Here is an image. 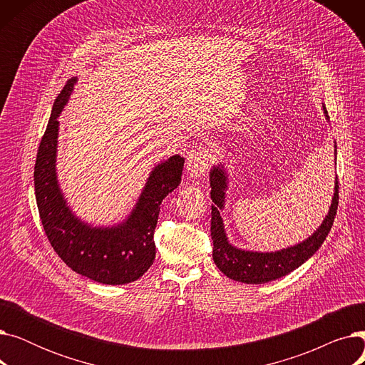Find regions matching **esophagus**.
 Masks as SVG:
<instances>
[{
    "mask_svg": "<svg viewBox=\"0 0 365 365\" xmlns=\"http://www.w3.org/2000/svg\"><path fill=\"white\" fill-rule=\"evenodd\" d=\"M212 163V152L204 148H197L190 150L186 158V171L192 179H202Z\"/></svg>",
    "mask_w": 365,
    "mask_h": 365,
    "instance_id": "esophagus-1",
    "label": "esophagus"
}]
</instances>
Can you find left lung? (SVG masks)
I'll use <instances>...</instances> for the list:
<instances>
[{
    "instance_id": "obj_1",
    "label": "left lung",
    "mask_w": 365,
    "mask_h": 365,
    "mask_svg": "<svg viewBox=\"0 0 365 365\" xmlns=\"http://www.w3.org/2000/svg\"><path fill=\"white\" fill-rule=\"evenodd\" d=\"M325 120L330 121L327 109L322 105ZM334 155H337V146L334 142ZM337 176L334 182V194L329 208L327 216L317 231L292 247L281 248L277 252H252L232 245L227 240L225 223L220 212L225 208L226 190L229 186V175L226 167L220 163L210 170V197L213 200L212 205V240H213V260L219 269L234 281L245 284H263L278 279L287 274L293 272L309 257H312L318 248L327 238L334 222L339 204V185Z\"/></svg>"
}]
</instances>
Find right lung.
Segmentation results:
<instances>
[{
  "mask_svg": "<svg viewBox=\"0 0 365 365\" xmlns=\"http://www.w3.org/2000/svg\"><path fill=\"white\" fill-rule=\"evenodd\" d=\"M78 78H71L53 105L38 148L34 185L38 212L54 252L71 269L96 282L123 285L139 279L155 259V232L160 205L182 180L185 158L173 155L149 173L130 215L112 226H93L76 216L57 180L59 117Z\"/></svg>",
  "mask_w": 365,
  "mask_h": 365,
  "instance_id": "add662e5",
  "label": "right lung"
}]
</instances>
